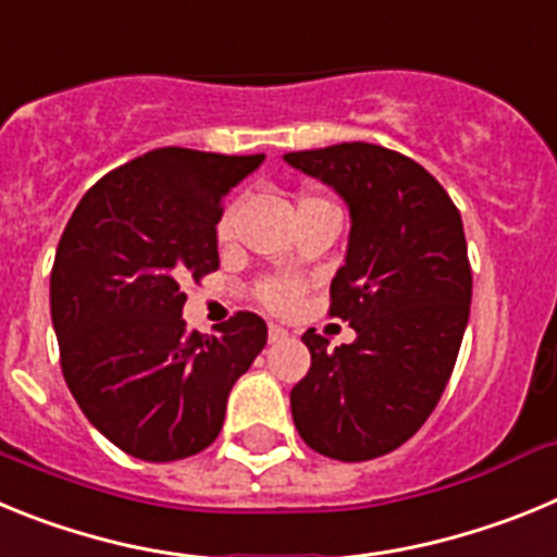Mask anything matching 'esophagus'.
Segmentation results:
<instances>
[{"label": "esophagus", "instance_id": "1", "mask_svg": "<svg viewBox=\"0 0 557 557\" xmlns=\"http://www.w3.org/2000/svg\"><path fill=\"white\" fill-rule=\"evenodd\" d=\"M268 337H270V343H278V339L287 337V329H284V326H275V323H270V326H268Z\"/></svg>", "mask_w": 557, "mask_h": 557}]
</instances>
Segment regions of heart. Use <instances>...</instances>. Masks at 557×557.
<instances>
[{
  "instance_id": "heart-1",
  "label": "heart",
  "mask_w": 557,
  "mask_h": 557,
  "mask_svg": "<svg viewBox=\"0 0 557 557\" xmlns=\"http://www.w3.org/2000/svg\"><path fill=\"white\" fill-rule=\"evenodd\" d=\"M304 203H329L323 198H304ZM236 228V206H228V209L220 214L218 220V239L220 243H228L231 236H234ZM301 293H304V284L293 275H270L259 284L256 295H259V301L270 309V312H289L295 309V304L301 301Z\"/></svg>"
}]
</instances>
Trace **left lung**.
Listing matches in <instances>:
<instances>
[{"mask_svg": "<svg viewBox=\"0 0 557 557\" xmlns=\"http://www.w3.org/2000/svg\"><path fill=\"white\" fill-rule=\"evenodd\" d=\"M284 161L334 186L351 211L329 314L357 332L334 351L304 332L312 366L289 393L295 430L323 457L373 460L424 426L455 371L471 307L460 211L424 166L387 147L343 141Z\"/></svg>", "mask_w": 557, "mask_h": 557, "instance_id": "left-lung-1", "label": "left lung"}]
</instances>
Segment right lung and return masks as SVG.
<instances>
[{
  "label": "right lung",
  "instance_id": "add662e5",
  "mask_svg": "<svg viewBox=\"0 0 557 557\" xmlns=\"http://www.w3.org/2000/svg\"><path fill=\"white\" fill-rule=\"evenodd\" d=\"M259 156L161 147L83 195L58 243L49 307L83 416L127 455L170 462L223 430L234 382L268 343L259 314L186 332L184 284L220 268L218 220Z\"/></svg>",
  "mask_w": 557,
  "mask_h": 557
}]
</instances>
